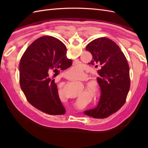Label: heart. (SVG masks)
Returning <instances> with one entry per match:
<instances>
[{
    "mask_svg": "<svg viewBox=\"0 0 148 148\" xmlns=\"http://www.w3.org/2000/svg\"><path fill=\"white\" fill-rule=\"evenodd\" d=\"M83 69L81 65H77L72 67L69 71V77L71 79H77L82 76ZM90 92L92 95L95 97H98L100 94L99 88L97 85L91 86L89 89Z\"/></svg>",
    "mask_w": 148,
    "mask_h": 148,
    "instance_id": "obj_1",
    "label": "heart"
}]
</instances>
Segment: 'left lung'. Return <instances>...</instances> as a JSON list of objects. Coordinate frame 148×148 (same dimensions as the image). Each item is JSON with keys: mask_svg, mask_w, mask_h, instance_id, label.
<instances>
[{"mask_svg": "<svg viewBox=\"0 0 148 148\" xmlns=\"http://www.w3.org/2000/svg\"><path fill=\"white\" fill-rule=\"evenodd\" d=\"M86 50L93 56L88 64L99 69L97 81L101 96L97 108L84 113L95 118H105L117 112L126 102L130 86L129 65L119 47L110 39L93 40Z\"/></svg>", "mask_w": 148, "mask_h": 148, "instance_id": "left-lung-1", "label": "left lung"}]
</instances>
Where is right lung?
<instances>
[{
    "label": "right lung",
    "mask_w": 148,
    "mask_h": 148,
    "mask_svg": "<svg viewBox=\"0 0 148 148\" xmlns=\"http://www.w3.org/2000/svg\"><path fill=\"white\" fill-rule=\"evenodd\" d=\"M64 44L51 36L39 37L28 47L19 65L21 90L31 105L50 115L64 114L57 85L49 75L65 70L72 61Z\"/></svg>",
    "instance_id": "obj_1"
}]
</instances>
